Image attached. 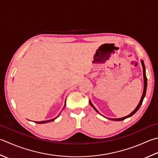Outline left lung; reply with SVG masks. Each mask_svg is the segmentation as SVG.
<instances>
[{
    "label": "left lung",
    "instance_id": "1",
    "mask_svg": "<svg viewBox=\"0 0 158 158\" xmlns=\"http://www.w3.org/2000/svg\"><path fill=\"white\" fill-rule=\"evenodd\" d=\"M141 63H142V66H143V77H144V91H143V96H142L141 97V99L140 101V103H139V104L138 105V106L136 107V108L133 111V112L129 114V115L125 117H123V118H111V120H116V121H120V120H125V118H129V117H131V116L134 115V114L137 112V111L139 110V108L140 107L142 103H143V99L145 97V94H146V91H147V76H146V73H145V66H144V61L143 60H141ZM89 104H90V106L94 108V109L97 111V112L98 113H99L98 112V111L95 109V107L93 106V105H92L91 103V102L89 101Z\"/></svg>",
    "mask_w": 158,
    "mask_h": 158
}]
</instances>
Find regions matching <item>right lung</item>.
I'll return each mask as SVG.
<instances>
[{
	"label": "right lung",
	"instance_id": "obj_1",
	"mask_svg": "<svg viewBox=\"0 0 158 158\" xmlns=\"http://www.w3.org/2000/svg\"><path fill=\"white\" fill-rule=\"evenodd\" d=\"M65 105H66V102H65ZM58 116H57L56 118H52V119H51V120H45V121H41V122H35V123H38V124H43V123H49V122H51V121H53V120L55 119V118H57Z\"/></svg>",
	"mask_w": 158,
	"mask_h": 158
}]
</instances>
